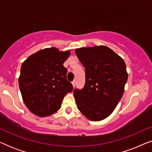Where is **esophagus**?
<instances>
[{"instance_id":"34e87169","label":"esophagus","mask_w":152,"mask_h":152,"mask_svg":"<svg viewBox=\"0 0 152 152\" xmlns=\"http://www.w3.org/2000/svg\"><path fill=\"white\" fill-rule=\"evenodd\" d=\"M72 86H73V88H75V81H73V82H72Z\"/></svg>"}]
</instances>
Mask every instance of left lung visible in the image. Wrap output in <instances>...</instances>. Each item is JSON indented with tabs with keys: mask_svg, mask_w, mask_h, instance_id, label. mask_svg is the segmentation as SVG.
Segmentation results:
<instances>
[{
	"mask_svg": "<svg viewBox=\"0 0 152 152\" xmlns=\"http://www.w3.org/2000/svg\"><path fill=\"white\" fill-rule=\"evenodd\" d=\"M75 54L85 68L86 82L73 94L81 113L91 121H100L113 113L128 79L125 62L105 45L80 48Z\"/></svg>",
	"mask_w": 152,
	"mask_h": 152,
	"instance_id": "1",
	"label": "left lung"
}]
</instances>
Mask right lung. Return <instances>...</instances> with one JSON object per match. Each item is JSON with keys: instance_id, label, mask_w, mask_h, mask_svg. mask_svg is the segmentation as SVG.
<instances>
[{"instance_id": "add662e5", "label": "right lung", "mask_w": 152, "mask_h": 152, "mask_svg": "<svg viewBox=\"0 0 152 152\" xmlns=\"http://www.w3.org/2000/svg\"><path fill=\"white\" fill-rule=\"evenodd\" d=\"M70 55V50L48 48L30 55L22 64L20 91L25 104L34 115L46 117L55 113L61 108L64 96L72 91L63 65Z\"/></svg>"}]
</instances>
